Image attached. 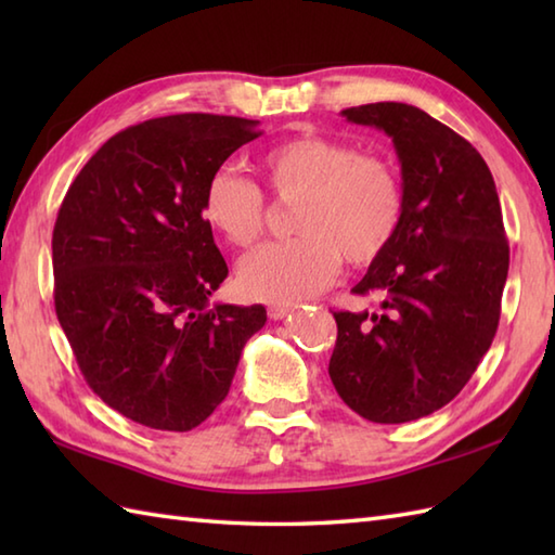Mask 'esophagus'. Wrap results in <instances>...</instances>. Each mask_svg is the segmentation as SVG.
Instances as JSON below:
<instances>
[{
	"instance_id": "obj_1",
	"label": "esophagus",
	"mask_w": 555,
	"mask_h": 555,
	"mask_svg": "<svg viewBox=\"0 0 555 555\" xmlns=\"http://www.w3.org/2000/svg\"><path fill=\"white\" fill-rule=\"evenodd\" d=\"M293 312V308L291 305H271L269 308V317L274 322H279V320H286V317Z\"/></svg>"
}]
</instances>
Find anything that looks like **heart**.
<instances>
[{
    "mask_svg": "<svg viewBox=\"0 0 555 555\" xmlns=\"http://www.w3.org/2000/svg\"><path fill=\"white\" fill-rule=\"evenodd\" d=\"M267 181L281 199H300L293 211L298 238L271 243L243 259L245 296L288 305L312 298L350 267L376 262L403 219V185L382 157L360 155L346 140L302 133L262 157ZM203 217L235 247L264 233V195L235 169H217L203 193Z\"/></svg>",
    "mask_w": 555,
    "mask_h": 555,
    "instance_id": "heart-1",
    "label": "heart"
}]
</instances>
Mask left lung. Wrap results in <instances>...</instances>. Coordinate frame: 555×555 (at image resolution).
<instances>
[{
    "mask_svg": "<svg viewBox=\"0 0 555 555\" xmlns=\"http://www.w3.org/2000/svg\"><path fill=\"white\" fill-rule=\"evenodd\" d=\"M340 114L393 140L403 219L352 288L379 293V310L334 312L328 376L360 417L412 422L463 391L496 336L511 262L496 183L463 135L412 104L376 102Z\"/></svg>",
    "mask_w": 555,
    "mask_h": 555,
    "instance_id": "8db88e82",
    "label": "left lung"
}]
</instances>
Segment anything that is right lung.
I'll return each mask as SVG.
<instances>
[{
    "instance_id": "obj_1",
    "label": "right lung",
    "mask_w": 555,
    "mask_h": 555,
    "mask_svg": "<svg viewBox=\"0 0 555 555\" xmlns=\"http://www.w3.org/2000/svg\"><path fill=\"white\" fill-rule=\"evenodd\" d=\"M259 121L150 119L109 138L59 207L54 310L88 386L143 427L191 431L227 398L262 305H211L229 276L203 193Z\"/></svg>"
}]
</instances>
